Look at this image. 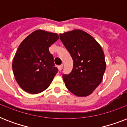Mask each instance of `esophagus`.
Segmentation results:
<instances>
[{"label": "esophagus", "instance_id": "obj_1", "mask_svg": "<svg viewBox=\"0 0 127 127\" xmlns=\"http://www.w3.org/2000/svg\"><path fill=\"white\" fill-rule=\"evenodd\" d=\"M63 64H61V65L59 66H58V68H59V71H61V70L63 69Z\"/></svg>", "mask_w": 127, "mask_h": 127}]
</instances>
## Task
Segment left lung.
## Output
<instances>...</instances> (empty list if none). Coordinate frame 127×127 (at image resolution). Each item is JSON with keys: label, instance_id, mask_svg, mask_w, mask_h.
Returning <instances> with one entry per match:
<instances>
[{"label": "left lung", "instance_id": "left-lung-1", "mask_svg": "<svg viewBox=\"0 0 127 127\" xmlns=\"http://www.w3.org/2000/svg\"><path fill=\"white\" fill-rule=\"evenodd\" d=\"M59 35L73 60L71 72L63 75L66 87L77 96H88L100 84L106 68L102 48L92 36L80 30Z\"/></svg>", "mask_w": 127, "mask_h": 127}]
</instances>
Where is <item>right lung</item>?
<instances>
[{"label": "right lung", "instance_id": "right-lung-1", "mask_svg": "<svg viewBox=\"0 0 127 127\" xmlns=\"http://www.w3.org/2000/svg\"><path fill=\"white\" fill-rule=\"evenodd\" d=\"M59 35L38 30L20 43L12 62L15 79L26 92L36 94L49 86L58 69L49 47Z\"/></svg>", "mask_w": 127, "mask_h": 127}]
</instances>
